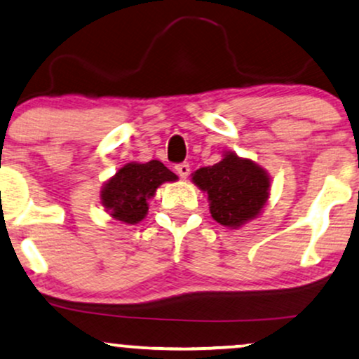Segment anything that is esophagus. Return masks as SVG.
Listing matches in <instances>:
<instances>
[{"label":"esophagus","mask_w":359,"mask_h":359,"mask_svg":"<svg viewBox=\"0 0 359 359\" xmlns=\"http://www.w3.org/2000/svg\"><path fill=\"white\" fill-rule=\"evenodd\" d=\"M177 174L180 175V179H187L189 177V172H191V167H189V163H179V165L175 167Z\"/></svg>","instance_id":"1"}]
</instances>
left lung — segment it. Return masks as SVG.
<instances>
[{"instance_id":"left-lung-1","label":"left lung","mask_w":359,"mask_h":359,"mask_svg":"<svg viewBox=\"0 0 359 359\" xmlns=\"http://www.w3.org/2000/svg\"><path fill=\"white\" fill-rule=\"evenodd\" d=\"M192 182L207 194L214 221L231 229L261 215L271 191L266 168L234 152H226L217 163L194 172Z\"/></svg>"}]
</instances>
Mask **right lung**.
<instances>
[{"instance_id":"obj_1","label":"right lung","mask_w":359,"mask_h":359,"mask_svg":"<svg viewBox=\"0 0 359 359\" xmlns=\"http://www.w3.org/2000/svg\"><path fill=\"white\" fill-rule=\"evenodd\" d=\"M177 179L179 177L161 161L128 162L103 184L100 202L111 217L133 226L145 219L149 198L155 196L157 189L163 182H175Z\"/></svg>"}]
</instances>
